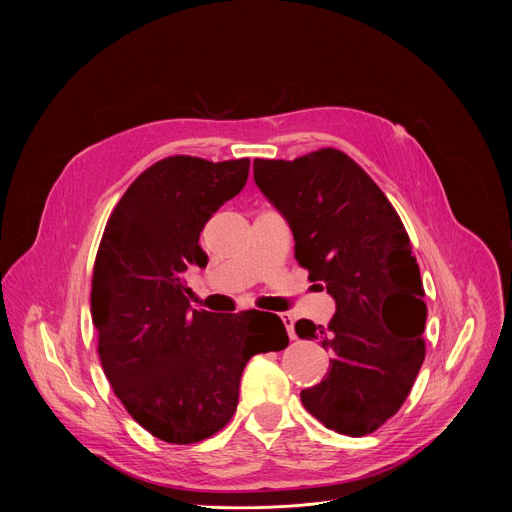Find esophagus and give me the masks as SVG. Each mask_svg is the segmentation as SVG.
Wrapping results in <instances>:
<instances>
[{"label": "esophagus", "mask_w": 512, "mask_h": 512, "mask_svg": "<svg viewBox=\"0 0 512 512\" xmlns=\"http://www.w3.org/2000/svg\"><path fill=\"white\" fill-rule=\"evenodd\" d=\"M279 318H281V322L285 324V330H287L289 338L296 340L298 336H296V330H294V316H291L289 312H283V314H279Z\"/></svg>", "instance_id": "34e87169"}]
</instances>
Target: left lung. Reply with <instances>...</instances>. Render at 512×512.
<instances>
[{
	"instance_id": "8db88e82",
	"label": "left lung",
	"mask_w": 512,
	"mask_h": 512,
	"mask_svg": "<svg viewBox=\"0 0 512 512\" xmlns=\"http://www.w3.org/2000/svg\"><path fill=\"white\" fill-rule=\"evenodd\" d=\"M259 190L283 214L296 259L336 302L328 326L296 334L332 352L322 383L300 393L328 429L367 435L405 403L425 358L423 283L393 204L352 158L334 148L255 160Z\"/></svg>"
}]
</instances>
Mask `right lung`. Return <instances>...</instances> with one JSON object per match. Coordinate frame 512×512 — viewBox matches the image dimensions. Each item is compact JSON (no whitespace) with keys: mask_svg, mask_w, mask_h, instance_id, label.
Instances as JSON below:
<instances>
[{"mask_svg":"<svg viewBox=\"0 0 512 512\" xmlns=\"http://www.w3.org/2000/svg\"><path fill=\"white\" fill-rule=\"evenodd\" d=\"M249 166V158L156 162L117 202L97 251L91 316L105 377L127 413L168 444L221 431L249 358L289 342L275 314L198 312L186 298L184 271L208 263L200 233L243 190Z\"/></svg>","mask_w":512,"mask_h":512,"instance_id":"add662e5","label":"right lung"}]
</instances>
